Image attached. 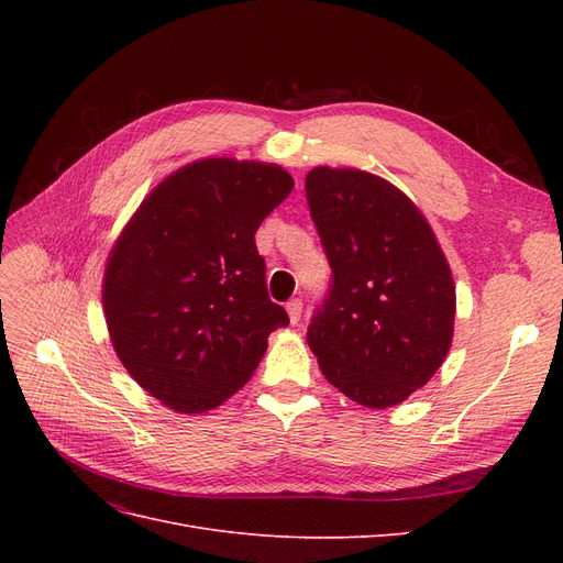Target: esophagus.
Returning a JSON list of instances; mask_svg holds the SVG:
<instances>
[{
  "instance_id": "34e87169",
  "label": "esophagus",
  "mask_w": 563,
  "mask_h": 563,
  "mask_svg": "<svg viewBox=\"0 0 563 563\" xmlns=\"http://www.w3.org/2000/svg\"><path fill=\"white\" fill-rule=\"evenodd\" d=\"M286 312H288V321L298 323V321H300V314H302V302H300V300L286 302Z\"/></svg>"
}]
</instances>
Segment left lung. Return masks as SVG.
<instances>
[{
    "mask_svg": "<svg viewBox=\"0 0 563 563\" xmlns=\"http://www.w3.org/2000/svg\"><path fill=\"white\" fill-rule=\"evenodd\" d=\"M305 192L333 269L308 345L345 397L397 406L430 383L453 343L446 255L416 203L376 174L314 166Z\"/></svg>",
    "mask_w": 563,
    "mask_h": 563,
    "instance_id": "8db88e82",
    "label": "left lung"
}]
</instances>
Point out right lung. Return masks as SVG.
I'll return each mask as SVG.
<instances>
[{
    "instance_id": "right-lung-1",
    "label": "right lung",
    "mask_w": 563,
    "mask_h": 563,
    "mask_svg": "<svg viewBox=\"0 0 563 563\" xmlns=\"http://www.w3.org/2000/svg\"><path fill=\"white\" fill-rule=\"evenodd\" d=\"M291 190L279 164L203 157L166 176L114 240L103 275L110 343L172 411L228 401L288 323L253 234Z\"/></svg>"
}]
</instances>
